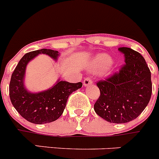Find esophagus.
Wrapping results in <instances>:
<instances>
[{
  "label": "esophagus",
  "instance_id": "1",
  "mask_svg": "<svg viewBox=\"0 0 159 159\" xmlns=\"http://www.w3.org/2000/svg\"><path fill=\"white\" fill-rule=\"evenodd\" d=\"M93 84V81H92L91 78H84V81H83V85L84 86H89V85H90V84Z\"/></svg>",
  "mask_w": 159,
  "mask_h": 159
}]
</instances>
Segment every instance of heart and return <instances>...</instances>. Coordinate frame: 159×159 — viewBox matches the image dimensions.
Returning a JSON list of instances; mask_svg holds the SVG:
<instances>
[{
    "label": "heart",
    "mask_w": 159,
    "mask_h": 159,
    "mask_svg": "<svg viewBox=\"0 0 159 159\" xmlns=\"http://www.w3.org/2000/svg\"><path fill=\"white\" fill-rule=\"evenodd\" d=\"M113 60L107 54H100L95 56L90 63V67L94 71H102L111 66Z\"/></svg>",
    "instance_id": "obj_1"
}]
</instances>
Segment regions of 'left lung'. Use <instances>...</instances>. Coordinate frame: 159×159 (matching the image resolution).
<instances>
[{"label": "left lung", "mask_w": 159, "mask_h": 159, "mask_svg": "<svg viewBox=\"0 0 159 159\" xmlns=\"http://www.w3.org/2000/svg\"><path fill=\"white\" fill-rule=\"evenodd\" d=\"M125 64L119 72L97 83L100 96L94 104L100 117L111 123H126L148 106L152 93L151 71L144 58L130 48H118Z\"/></svg>", "instance_id": "left-lung-1"}]
</instances>
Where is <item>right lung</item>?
<instances>
[{
  "label": "right lung",
  "instance_id": "1",
  "mask_svg": "<svg viewBox=\"0 0 159 159\" xmlns=\"http://www.w3.org/2000/svg\"><path fill=\"white\" fill-rule=\"evenodd\" d=\"M39 54H44L57 61L58 51L42 48L28 52L23 56L11 75L9 96L11 103L23 118L34 124L54 121L61 116L68 97L81 89L82 83H70L58 79L54 85L44 91L32 93L25 86V75L28 63Z\"/></svg>",
  "mask_w": 159,
  "mask_h": 159
}]
</instances>
